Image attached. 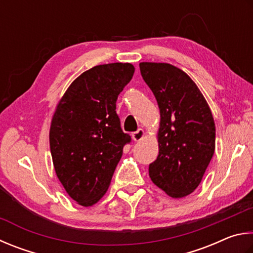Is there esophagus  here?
Listing matches in <instances>:
<instances>
[{
	"label": "esophagus",
	"instance_id": "obj_1",
	"mask_svg": "<svg viewBox=\"0 0 253 253\" xmlns=\"http://www.w3.org/2000/svg\"><path fill=\"white\" fill-rule=\"evenodd\" d=\"M145 135V132L143 129H139L136 132H134L133 134H132V139H133V141H135V142H138V141H141Z\"/></svg>",
	"mask_w": 253,
	"mask_h": 253
}]
</instances>
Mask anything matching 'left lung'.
Returning a JSON list of instances; mask_svg holds the SVG:
<instances>
[{"label":"left lung","instance_id":"obj_1","mask_svg":"<svg viewBox=\"0 0 253 253\" xmlns=\"http://www.w3.org/2000/svg\"><path fill=\"white\" fill-rule=\"evenodd\" d=\"M140 71L160 109L159 156L149 175L169 197H187L200 184L214 153L209 104L193 80L174 65L141 62Z\"/></svg>","mask_w":253,"mask_h":253}]
</instances>
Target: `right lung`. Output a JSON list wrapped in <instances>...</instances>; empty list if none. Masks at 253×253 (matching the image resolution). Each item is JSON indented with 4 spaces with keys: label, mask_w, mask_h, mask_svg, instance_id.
Returning <instances> with one entry per match:
<instances>
[{
    "label": "right lung",
    "mask_w": 253,
    "mask_h": 253,
    "mask_svg": "<svg viewBox=\"0 0 253 253\" xmlns=\"http://www.w3.org/2000/svg\"><path fill=\"white\" fill-rule=\"evenodd\" d=\"M133 73L131 63L93 66L71 83L52 117L56 176L82 207L95 205L108 191L123 147L131 141L120 126L115 103Z\"/></svg>",
    "instance_id": "add662e5"
}]
</instances>
